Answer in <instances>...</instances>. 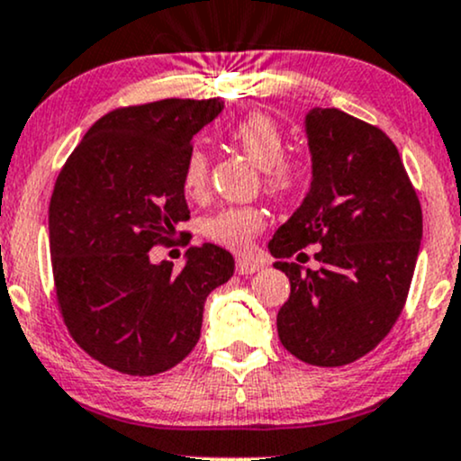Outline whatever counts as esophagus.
Wrapping results in <instances>:
<instances>
[{
  "mask_svg": "<svg viewBox=\"0 0 461 461\" xmlns=\"http://www.w3.org/2000/svg\"><path fill=\"white\" fill-rule=\"evenodd\" d=\"M263 269V263L254 261V258H237V272L240 274H254Z\"/></svg>",
  "mask_w": 461,
  "mask_h": 461,
  "instance_id": "34e87169",
  "label": "esophagus"
}]
</instances>
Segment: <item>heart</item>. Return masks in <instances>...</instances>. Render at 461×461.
<instances>
[{"label": "heart", "instance_id": "b5f03b06", "mask_svg": "<svg viewBox=\"0 0 461 461\" xmlns=\"http://www.w3.org/2000/svg\"><path fill=\"white\" fill-rule=\"evenodd\" d=\"M230 138L252 164L265 175V187L276 198L294 196L304 183V167L285 157V135L272 116L254 112L237 121ZM207 183V157L200 149H192L183 167V187L196 196ZM265 226L263 213L257 207H226L204 220V235L220 246L241 250Z\"/></svg>", "mask_w": 461, "mask_h": 461}]
</instances>
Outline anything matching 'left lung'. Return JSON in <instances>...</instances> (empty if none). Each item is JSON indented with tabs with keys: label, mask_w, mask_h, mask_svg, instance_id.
<instances>
[{
	"label": "left lung",
	"mask_w": 461,
	"mask_h": 461,
	"mask_svg": "<svg viewBox=\"0 0 461 461\" xmlns=\"http://www.w3.org/2000/svg\"><path fill=\"white\" fill-rule=\"evenodd\" d=\"M311 189L276 230L269 252L289 276L280 343L302 362L343 366L362 358L402 315L423 240V211L397 146L382 129L337 107L304 121ZM319 245V270L285 261Z\"/></svg>",
	"instance_id": "1"
}]
</instances>
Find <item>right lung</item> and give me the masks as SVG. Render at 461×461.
Wrapping results in <instances>:
<instances>
[{
  "label": "right lung",
  "instance_id": "add662e5",
  "mask_svg": "<svg viewBox=\"0 0 461 461\" xmlns=\"http://www.w3.org/2000/svg\"><path fill=\"white\" fill-rule=\"evenodd\" d=\"M220 99H164L99 118L70 153L49 203L58 306L70 337L101 365L157 375L196 348L204 300L235 272L213 243L185 265L150 263L189 220L183 167ZM185 235V232H181Z\"/></svg>",
  "mask_w": 461,
  "mask_h": 461
}]
</instances>
